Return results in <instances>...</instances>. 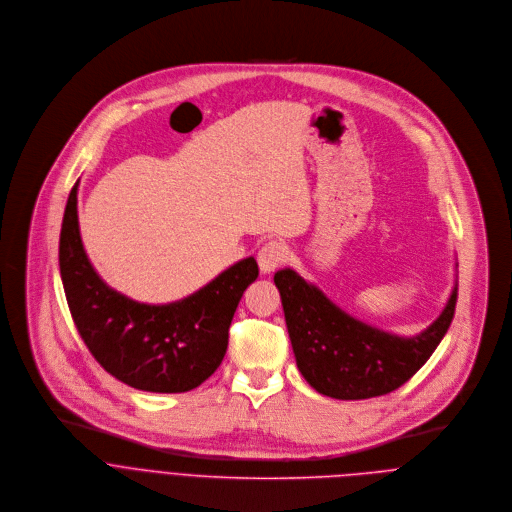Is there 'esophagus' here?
Returning a JSON list of instances; mask_svg holds the SVG:
<instances>
[{
  "label": "esophagus",
  "instance_id": "obj_1",
  "mask_svg": "<svg viewBox=\"0 0 512 512\" xmlns=\"http://www.w3.org/2000/svg\"><path fill=\"white\" fill-rule=\"evenodd\" d=\"M284 260H286V248H284V244H280V242H276V240L266 242V244L258 250V266H260V272H262V274L274 272Z\"/></svg>",
  "mask_w": 512,
  "mask_h": 512
}]
</instances>
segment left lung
I'll return each mask as SVG.
<instances>
[{
  "label": "left lung",
  "instance_id": "left-lung-1",
  "mask_svg": "<svg viewBox=\"0 0 512 512\" xmlns=\"http://www.w3.org/2000/svg\"><path fill=\"white\" fill-rule=\"evenodd\" d=\"M274 284L298 371L313 389L335 399H369L403 385L448 333L458 296L454 280L438 319L405 337L351 317L292 268L278 270Z\"/></svg>",
  "mask_w": 512,
  "mask_h": 512
}]
</instances>
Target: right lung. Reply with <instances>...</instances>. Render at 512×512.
<instances>
[{"label":"right lung","instance_id":"obj_1","mask_svg":"<svg viewBox=\"0 0 512 512\" xmlns=\"http://www.w3.org/2000/svg\"><path fill=\"white\" fill-rule=\"evenodd\" d=\"M58 260L74 325L92 357L119 381L151 393L189 391L220 367L238 302L258 278L248 256L175 302L147 304L117 292L86 256L78 181L66 201Z\"/></svg>","mask_w":512,"mask_h":512}]
</instances>
